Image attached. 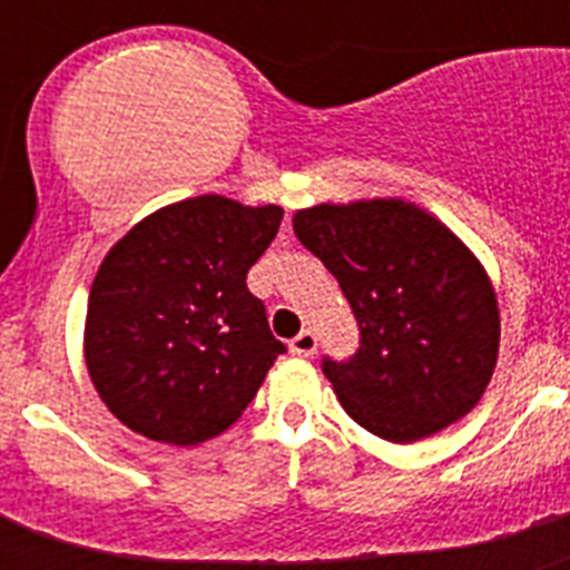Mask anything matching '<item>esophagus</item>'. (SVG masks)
Wrapping results in <instances>:
<instances>
[{
	"label": "esophagus",
	"instance_id": "esophagus-1",
	"mask_svg": "<svg viewBox=\"0 0 570 570\" xmlns=\"http://www.w3.org/2000/svg\"><path fill=\"white\" fill-rule=\"evenodd\" d=\"M316 351V334L314 331H302L299 336L291 340V354L294 356H314Z\"/></svg>",
	"mask_w": 570,
	"mask_h": 570
}]
</instances>
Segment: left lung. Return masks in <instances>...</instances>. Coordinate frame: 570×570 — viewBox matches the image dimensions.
<instances>
[{
	"label": "left lung",
	"instance_id": "obj_1",
	"mask_svg": "<svg viewBox=\"0 0 570 570\" xmlns=\"http://www.w3.org/2000/svg\"><path fill=\"white\" fill-rule=\"evenodd\" d=\"M294 234L360 322V351L322 365L345 414L396 445L471 414L497 367L500 305L465 242L396 196L302 208Z\"/></svg>",
	"mask_w": 570,
	"mask_h": 570
}]
</instances>
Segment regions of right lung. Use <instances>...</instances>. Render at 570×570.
I'll return each instance as SVG.
<instances>
[{
  "instance_id": "1",
  "label": "right lung",
  "mask_w": 570,
  "mask_h": 570,
  "mask_svg": "<svg viewBox=\"0 0 570 570\" xmlns=\"http://www.w3.org/2000/svg\"><path fill=\"white\" fill-rule=\"evenodd\" d=\"M279 205L190 196L136 223L105 254L88 296L85 365L136 434L199 445L250 405L285 345L245 285Z\"/></svg>"
}]
</instances>
